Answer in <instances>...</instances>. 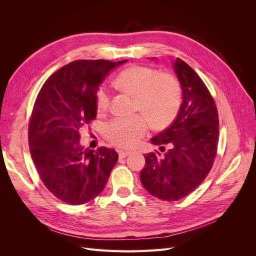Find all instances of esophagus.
Here are the masks:
<instances>
[{"mask_svg":"<svg viewBox=\"0 0 256 256\" xmlns=\"http://www.w3.org/2000/svg\"><path fill=\"white\" fill-rule=\"evenodd\" d=\"M128 154H130V152H124V150H118V156H120V158H126Z\"/></svg>","mask_w":256,"mask_h":256,"instance_id":"34e87169","label":"esophagus"}]
</instances>
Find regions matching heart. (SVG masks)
<instances>
[{
    "mask_svg": "<svg viewBox=\"0 0 256 256\" xmlns=\"http://www.w3.org/2000/svg\"><path fill=\"white\" fill-rule=\"evenodd\" d=\"M115 85L134 96V110L145 114L154 129L168 127L180 110V83L170 74H159L148 66L134 65L118 74ZM109 104V92L100 86L95 95L97 112L106 111ZM144 116L138 114L130 118L113 120L104 126V134L111 143L122 148H131L148 130V121Z\"/></svg>",
    "mask_w": 256,
    "mask_h": 256,
    "instance_id": "1",
    "label": "heart"
}]
</instances>
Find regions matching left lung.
<instances>
[{
  "label": "left lung",
  "mask_w": 256,
  "mask_h": 256,
  "mask_svg": "<svg viewBox=\"0 0 256 256\" xmlns=\"http://www.w3.org/2000/svg\"><path fill=\"white\" fill-rule=\"evenodd\" d=\"M182 90V104L174 122L154 136L160 152L145 154L140 178L152 196L164 200L187 196L210 171L219 140V118L214 100L198 74L180 58L173 64Z\"/></svg>",
  "instance_id": "left-lung-1"
}]
</instances>
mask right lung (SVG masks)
Segmentation results:
<instances>
[{
    "instance_id": "1",
    "label": "right lung",
    "mask_w": 256,
    "mask_h": 256,
    "mask_svg": "<svg viewBox=\"0 0 256 256\" xmlns=\"http://www.w3.org/2000/svg\"><path fill=\"white\" fill-rule=\"evenodd\" d=\"M127 60H79L54 72L38 92L28 122L30 156L40 180L69 205L95 198L118 160L113 148L80 145V129L96 118L95 95L113 68Z\"/></svg>"
}]
</instances>
